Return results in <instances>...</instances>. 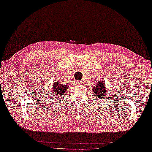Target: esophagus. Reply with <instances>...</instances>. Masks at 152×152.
I'll return each mask as SVG.
<instances>
[{"instance_id":"34e87169","label":"esophagus","mask_w":152,"mask_h":152,"mask_svg":"<svg viewBox=\"0 0 152 152\" xmlns=\"http://www.w3.org/2000/svg\"><path fill=\"white\" fill-rule=\"evenodd\" d=\"M82 81H81V80H76V85H81V84H82Z\"/></svg>"}]
</instances>
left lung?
I'll list each match as a JSON object with an SVG mask.
<instances>
[{
    "label": "left lung",
    "mask_w": 152,
    "mask_h": 152,
    "mask_svg": "<svg viewBox=\"0 0 152 152\" xmlns=\"http://www.w3.org/2000/svg\"><path fill=\"white\" fill-rule=\"evenodd\" d=\"M94 94H95L99 99H104L107 95V88L104 86V82L99 81L93 88Z\"/></svg>",
    "instance_id": "obj_1"
}]
</instances>
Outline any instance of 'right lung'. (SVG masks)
Returning <instances> with one entry per match:
<instances>
[{"label":"right lung","mask_w":152,"mask_h":152,"mask_svg":"<svg viewBox=\"0 0 152 152\" xmlns=\"http://www.w3.org/2000/svg\"><path fill=\"white\" fill-rule=\"evenodd\" d=\"M69 88L68 86L66 85H62L60 83L55 82V83H53V86L52 88V93H53V95L54 97H57V96H60L62 95L63 93L66 92L67 88Z\"/></svg>","instance_id":"add662e5"}]
</instances>
